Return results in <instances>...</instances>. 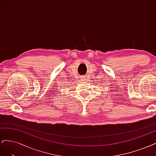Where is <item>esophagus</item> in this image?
I'll list each match as a JSON object with an SVG mask.
<instances>
[{"label": "esophagus", "mask_w": 156, "mask_h": 156, "mask_svg": "<svg viewBox=\"0 0 156 156\" xmlns=\"http://www.w3.org/2000/svg\"><path fill=\"white\" fill-rule=\"evenodd\" d=\"M84 78H85V77H82V79H83V80H84Z\"/></svg>", "instance_id": "34e87169"}]
</instances>
